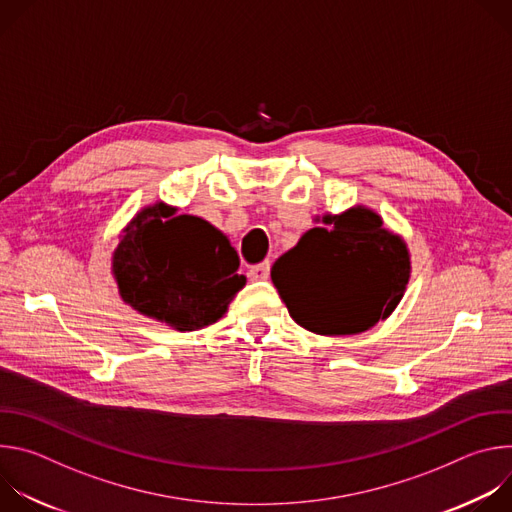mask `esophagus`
<instances>
[{"instance_id":"obj_1","label":"esophagus","mask_w":512,"mask_h":512,"mask_svg":"<svg viewBox=\"0 0 512 512\" xmlns=\"http://www.w3.org/2000/svg\"><path fill=\"white\" fill-rule=\"evenodd\" d=\"M269 269H271L269 261H263V263H259V265H255V267H251V269H249V279H253V281L267 279V277H269Z\"/></svg>"}]
</instances>
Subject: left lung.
Returning a JSON list of instances; mask_svg holds the SVG:
<instances>
[{
	"label": "left lung",
	"instance_id": "8db88e82",
	"mask_svg": "<svg viewBox=\"0 0 512 512\" xmlns=\"http://www.w3.org/2000/svg\"><path fill=\"white\" fill-rule=\"evenodd\" d=\"M322 223L273 263L271 281L302 328L322 336L369 330L405 294L409 249L367 206L324 214Z\"/></svg>",
	"mask_w": 512,
	"mask_h": 512
}]
</instances>
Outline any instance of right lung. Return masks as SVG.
I'll list each match as a JSON object with an SVG mask.
<instances>
[{
  "label": "right lung",
  "instance_id": "right-lung-1",
  "mask_svg": "<svg viewBox=\"0 0 512 512\" xmlns=\"http://www.w3.org/2000/svg\"><path fill=\"white\" fill-rule=\"evenodd\" d=\"M237 269L239 255L221 231L164 202L131 218L111 265L125 304L180 332L223 318L247 283Z\"/></svg>",
  "mask_w": 512,
  "mask_h": 512
}]
</instances>
